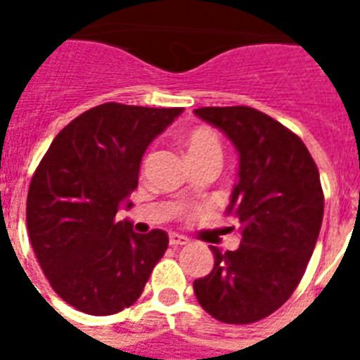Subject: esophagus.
Masks as SVG:
<instances>
[{
	"instance_id": "obj_1",
	"label": "esophagus",
	"mask_w": 360,
	"mask_h": 360,
	"mask_svg": "<svg viewBox=\"0 0 360 360\" xmlns=\"http://www.w3.org/2000/svg\"><path fill=\"white\" fill-rule=\"evenodd\" d=\"M188 243V239L183 236H179V233H169V245L172 246H183Z\"/></svg>"
}]
</instances>
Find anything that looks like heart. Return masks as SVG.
Returning a JSON list of instances; mask_svg holds the SVG:
<instances>
[{"label": "heart", "mask_w": 360, "mask_h": 360, "mask_svg": "<svg viewBox=\"0 0 360 360\" xmlns=\"http://www.w3.org/2000/svg\"><path fill=\"white\" fill-rule=\"evenodd\" d=\"M185 147L186 151H188L191 160L222 153L219 136L214 134L211 129H207V127H198V129H192L191 132H186Z\"/></svg>", "instance_id": "heart-1"}]
</instances>
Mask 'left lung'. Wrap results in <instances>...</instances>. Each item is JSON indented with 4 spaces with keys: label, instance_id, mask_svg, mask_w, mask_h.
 Segmentation results:
<instances>
[{
    "label": "left lung",
    "instance_id": "8db88e82",
    "mask_svg": "<svg viewBox=\"0 0 360 360\" xmlns=\"http://www.w3.org/2000/svg\"><path fill=\"white\" fill-rule=\"evenodd\" d=\"M239 153L228 214L240 222L237 250L214 254L194 280L198 302L222 323L246 325L278 310L301 282L323 220L318 166L297 134L250 106L194 110Z\"/></svg>",
    "mask_w": 360,
    "mask_h": 360
}]
</instances>
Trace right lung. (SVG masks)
Wrapping results in <instances>:
<instances>
[{"mask_svg": "<svg viewBox=\"0 0 360 360\" xmlns=\"http://www.w3.org/2000/svg\"><path fill=\"white\" fill-rule=\"evenodd\" d=\"M181 112L95 106L53 138L37 166L25 207L31 246L53 291L76 310L110 316L134 304L168 248L166 231L136 233L117 211L138 186L147 146Z\"/></svg>", "mask_w": 360, "mask_h": 360, "instance_id": "right-lung-1", "label": "right lung"}]
</instances>
